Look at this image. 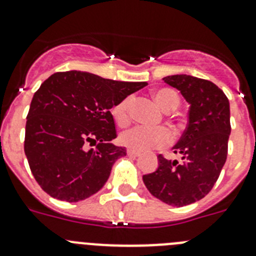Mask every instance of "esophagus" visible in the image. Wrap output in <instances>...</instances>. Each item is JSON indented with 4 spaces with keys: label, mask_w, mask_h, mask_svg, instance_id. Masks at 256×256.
Instances as JSON below:
<instances>
[{
    "label": "esophagus",
    "mask_w": 256,
    "mask_h": 256,
    "mask_svg": "<svg viewBox=\"0 0 256 256\" xmlns=\"http://www.w3.org/2000/svg\"><path fill=\"white\" fill-rule=\"evenodd\" d=\"M126 152H128V155L130 156H140L141 155V152H140V151H137V150H132V148H128V150H126Z\"/></svg>",
    "instance_id": "esophagus-1"
}]
</instances>
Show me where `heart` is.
I'll list each match as a JSON object with an SVG mask.
<instances>
[{
	"mask_svg": "<svg viewBox=\"0 0 256 256\" xmlns=\"http://www.w3.org/2000/svg\"><path fill=\"white\" fill-rule=\"evenodd\" d=\"M156 102L164 112H173L180 106V96L170 88H159L154 92ZM132 97H126L112 108V114L119 126H126L130 120V108ZM173 140L170 130L165 126L150 128L144 126H134L124 130L119 137V141L126 148L132 150L144 151L150 148H160L169 144Z\"/></svg>",
	"mask_w": 256,
	"mask_h": 256,
	"instance_id": "1",
	"label": "heart"
}]
</instances>
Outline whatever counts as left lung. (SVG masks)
<instances>
[{
  "label": "left lung",
  "mask_w": 256,
  "mask_h": 256,
  "mask_svg": "<svg viewBox=\"0 0 256 256\" xmlns=\"http://www.w3.org/2000/svg\"><path fill=\"white\" fill-rule=\"evenodd\" d=\"M162 80L180 91L191 105L186 130L173 148L182 162L160 154L159 168L144 174V182L151 195L180 208L205 198L219 178L228 154L230 102L224 92L206 79L180 74Z\"/></svg>",
  "instance_id": "8db88e82"
}]
</instances>
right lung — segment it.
<instances>
[{"mask_svg": "<svg viewBox=\"0 0 256 256\" xmlns=\"http://www.w3.org/2000/svg\"><path fill=\"white\" fill-rule=\"evenodd\" d=\"M146 82H119L84 72H58L33 96L24 151L40 188L76 202L100 191L114 162L126 155L116 138L110 108Z\"/></svg>", "mask_w": 256, "mask_h": 256, "instance_id": "right-lung-1", "label": "right lung"}]
</instances>
